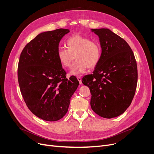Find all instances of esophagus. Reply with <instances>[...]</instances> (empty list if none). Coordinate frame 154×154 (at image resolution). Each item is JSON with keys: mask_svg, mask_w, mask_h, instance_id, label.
Segmentation results:
<instances>
[{"mask_svg": "<svg viewBox=\"0 0 154 154\" xmlns=\"http://www.w3.org/2000/svg\"><path fill=\"white\" fill-rule=\"evenodd\" d=\"M77 79L78 80V81L79 82L80 84H82V79H81V77H80V76H77Z\"/></svg>", "mask_w": 154, "mask_h": 154, "instance_id": "34e87169", "label": "esophagus"}]
</instances>
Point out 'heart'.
<instances>
[{
  "mask_svg": "<svg viewBox=\"0 0 154 154\" xmlns=\"http://www.w3.org/2000/svg\"><path fill=\"white\" fill-rule=\"evenodd\" d=\"M66 45L67 48H59L57 56L65 68L70 67L74 58L76 59L70 71V75L84 74L88 67L94 68L99 63L102 48L98 42H92L91 38L82 35H75L67 39Z\"/></svg>",
  "mask_w": 154,
  "mask_h": 154,
  "instance_id": "obj_1",
  "label": "heart"
}]
</instances>
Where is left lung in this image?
I'll return each instance as SVG.
<instances>
[{
  "instance_id": "1",
  "label": "left lung",
  "mask_w": 154,
  "mask_h": 154,
  "mask_svg": "<svg viewBox=\"0 0 154 154\" xmlns=\"http://www.w3.org/2000/svg\"><path fill=\"white\" fill-rule=\"evenodd\" d=\"M99 37L102 56L93 74L82 79L90 88L91 106L99 116L116 117L130 106L137 84L134 54L125 40L109 29H91Z\"/></svg>"
}]
</instances>
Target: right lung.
<instances>
[{"label":"right lung","instance_id":"obj_1","mask_svg":"<svg viewBox=\"0 0 154 154\" xmlns=\"http://www.w3.org/2000/svg\"><path fill=\"white\" fill-rule=\"evenodd\" d=\"M69 32L59 29L42 32L20 56L18 80L23 100L35 116L46 121L59 120L66 114L79 85L75 76L66 78L57 56L60 40Z\"/></svg>","mask_w":154,"mask_h":154}]
</instances>
